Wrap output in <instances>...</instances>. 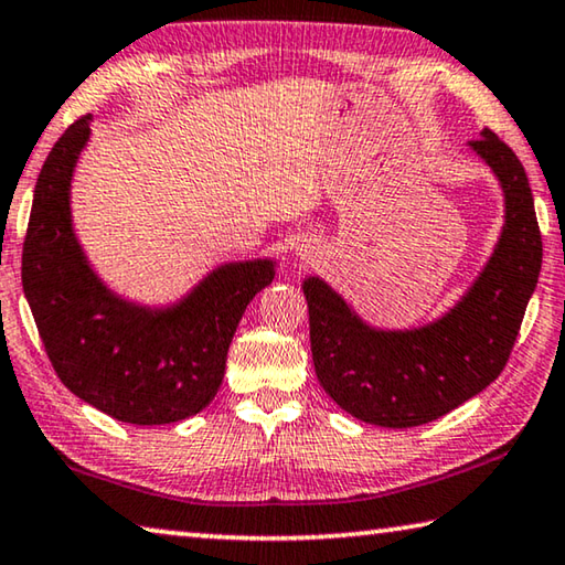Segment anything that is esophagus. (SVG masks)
Here are the masks:
<instances>
[{
    "label": "esophagus",
    "instance_id": "1",
    "mask_svg": "<svg viewBox=\"0 0 565 565\" xmlns=\"http://www.w3.org/2000/svg\"><path fill=\"white\" fill-rule=\"evenodd\" d=\"M319 254H321V250H319L317 244H301V246L297 248V258H299V262H301L303 266L315 264L317 258H319Z\"/></svg>",
    "mask_w": 565,
    "mask_h": 565
}]
</instances>
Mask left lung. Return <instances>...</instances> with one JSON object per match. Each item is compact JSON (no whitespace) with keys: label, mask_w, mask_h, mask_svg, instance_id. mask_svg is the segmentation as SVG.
Masks as SVG:
<instances>
[{"label":"left lung","mask_w":565,"mask_h":565,"mask_svg":"<svg viewBox=\"0 0 565 565\" xmlns=\"http://www.w3.org/2000/svg\"><path fill=\"white\" fill-rule=\"evenodd\" d=\"M468 148L495 175L505 216L482 271L443 317L409 329L372 327L324 279L301 284L319 384L362 423H433L495 382L515 344L543 262L531 183L495 132L482 130Z\"/></svg>","instance_id":"left-lung-1"}]
</instances>
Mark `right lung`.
<instances>
[{
	"label": "right lung",
	"mask_w": 565,
	"mask_h": 565,
	"mask_svg": "<svg viewBox=\"0 0 565 565\" xmlns=\"http://www.w3.org/2000/svg\"><path fill=\"white\" fill-rule=\"evenodd\" d=\"M85 115L40 170L22 254V286L62 384L120 423H181L216 397L246 307L274 281V258L221 264L170 303L107 286L79 244L73 178L89 140Z\"/></svg>",
	"instance_id": "obj_1"
}]
</instances>
